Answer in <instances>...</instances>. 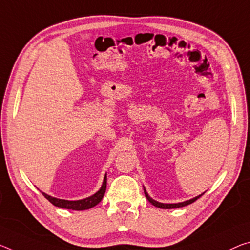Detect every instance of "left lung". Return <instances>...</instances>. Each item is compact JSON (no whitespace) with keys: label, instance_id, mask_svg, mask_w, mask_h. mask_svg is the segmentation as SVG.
I'll return each instance as SVG.
<instances>
[{"label":"left lung","instance_id":"obj_1","mask_svg":"<svg viewBox=\"0 0 250 250\" xmlns=\"http://www.w3.org/2000/svg\"><path fill=\"white\" fill-rule=\"evenodd\" d=\"M144 190H145V195H146V199L149 200V203H151L153 206H156V207H158V208H161V209H173V208L185 207V206H188V205H190V204L195 203V201L198 199V198H200V197L203 196L204 193H205V192H204V193H201V195L197 196V197H195V198H192V199H190V200L184 201V203H178V204H162V203H158V201L153 200L152 198L148 195V192L146 191V189H145V188H144Z\"/></svg>","mask_w":250,"mask_h":250}]
</instances>
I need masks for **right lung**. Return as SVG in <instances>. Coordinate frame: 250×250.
I'll return each instance as SVG.
<instances>
[{"label":"right lung","instance_id":"right-lung-1","mask_svg":"<svg viewBox=\"0 0 250 250\" xmlns=\"http://www.w3.org/2000/svg\"><path fill=\"white\" fill-rule=\"evenodd\" d=\"M106 189V175L104 176V184H102L100 190L98 192L94 193L91 197L85 198V199L81 200H64V199H58V198L51 197L46 193L42 192L43 196H44L47 200L50 201L51 204L57 206V207L64 208V209H72V210H86V209H90L94 207V206L98 205L104 198Z\"/></svg>","mask_w":250,"mask_h":250}]
</instances>
